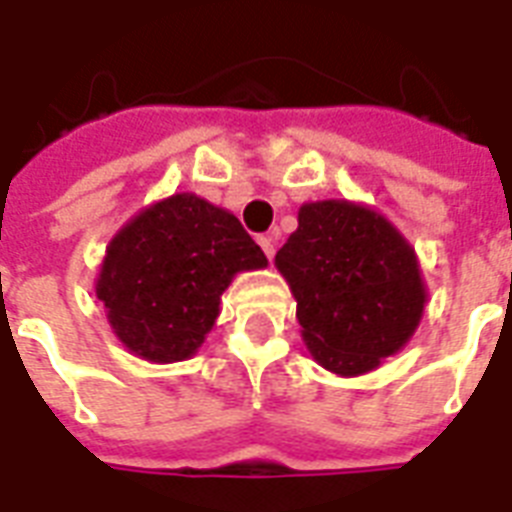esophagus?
<instances>
[{"instance_id":"1","label":"esophagus","mask_w":512,"mask_h":512,"mask_svg":"<svg viewBox=\"0 0 512 512\" xmlns=\"http://www.w3.org/2000/svg\"><path fill=\"white\" fill-rule=\"evenodd\" d=\"M257 244L263 247V252L268 255V260H273V252H276V239H273L271 233H265V236H260L257 239Z\"/></svg>"}]
</instances>
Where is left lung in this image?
Returning a JSON list of instances; mask_svg holds the SVG:
<instances>
[{
  "label": "left lung",
  "instance_id": "obj_1",
  "mask_svg": "<svg viewBox=\"0 0 512 512\" xmlns=\"http://www.w3.org/2000/svg\"><path fill=\"white\" fill-rule=\"evenodd\" d=\"M298 300L308 351L338 376L373 370L419 325L424 284L413 249L381 214L346 204H306L276 252Z\"/></svg>",
  "mask_w": 512,
  "mask_h": 512
}]
</instances>
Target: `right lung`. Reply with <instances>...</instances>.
I'll use <instances>...</instances> for the list:
<instances>
[{"mask_svg": "<svg viewBox=\"0 0 512 512\" xmlns=\"http://www.w3.org/2000/svg\"><path fill=\"white\" fill-rule=\"evenodd\" d=\"M263 265V249L233 214L179 193L144 209L112 239L96 295L134 354L177 362L204 343L233 273Z\"/></svg>", "mask_w": 512, "mask_h": 512, "instance_id": "obj_1", "label": "right lung"}]
</instances>
